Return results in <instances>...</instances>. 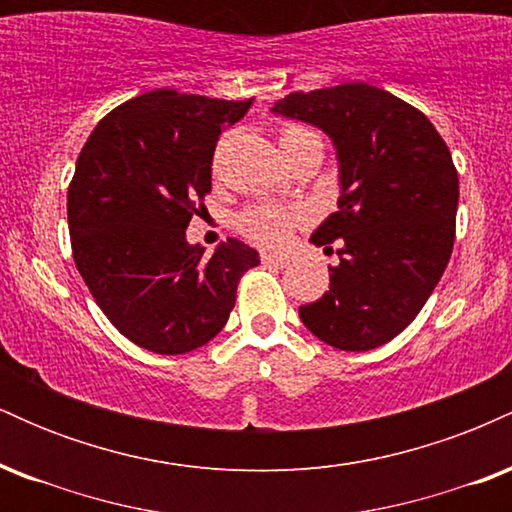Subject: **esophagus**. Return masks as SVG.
Returning a JSON list of instances; mask_svg holds the SVG:
<instances>
[{"label":"esophagus","instance_id":"1","mask_svg":"<svg viewBox=\"0 0 512 512\" xmlns=\"http://www.w3.org/2000/svg\"><path fill=\"white\" fill-rule=\"evenodd\" d=\"M262 262L274 264V267H286V264H289V257L276 255V252H262Z\"/></svg>","mask_w":512,"mask_h":512}]
</instances>
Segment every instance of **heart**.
<instances>
[{
	"instance_id": "heart-1",
	"label": "heart",
	"mask_w": 512,
	"mask_h": 512,
	"mask_svg": "<svg viewBox=\"0 0 512 512\" xmlns=\"http://www.w3.org/2000/svg\"><path fill=\"white\" fill-rule=\"evenodd\" d=\"M303 132H308V129L289 127L284 129L281 139L296 137V134H303ZM291 226H293V214L279 207H255V209H248L243 216H240V228H243L245 236H250L252 240H257V243L262 245L284 243L286 236L291 233Z\"/></svg>"
}]
</instances>
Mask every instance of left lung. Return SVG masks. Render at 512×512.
<instances>
[{
  "instance_id": "8db88e82",
  "label": "left lung",
  "mask_w": 512,
  "mask_h": 512,
  "mask_svg": "<svg viewBox=\"0 0 512 512\" xmlns=\"http://www.w3.org/2000/svg\"><path fill=\"white\" fill-rule=\"evenodd\" d=\"M274 115L308 122L332 139L339 166L337 211L310 243L330 250V291L301 305V322L325 344L368 351L419 315L448 267L460 182L431 120L368 84L289 93Z\"/></svg>"
}]
</instances>
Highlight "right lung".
Returning a JSON list of instances; mask_svg holds the SVG:
<instances>
[{
	"label": "right lung",
	"mask_w": 512,
	"mask_h": 512,
	"mask_svg": "<svg viewBox=\"0 0 512 512\" xmlns=\"http://www.w3.org/2000/svg\"><path fill=\"white\" fill-rule=\"evenodd\" d=\"M248 101L156 88L93 129L67 192L74 262L105 317L154 354H187L223 330L240 276L260 252L228 238L204 255L187 243L211 190L221 132Z\"/></svg>",
	"instance_id": "1"
}]
</instances>
